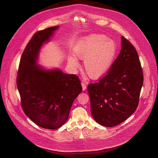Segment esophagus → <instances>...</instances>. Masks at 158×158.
Here are the masks:
<instances>
[{"label":"esophagus","mask_w":158,"mask_h":158,"mask_svg":"<svg viewBox=\"0 0 158 158\" xmlns=\"http://www.w3.org/2000/svg\"><path fill=\"white\" fill-rule=\"evenodd\" d=\"M81 85H82V87L83 91H84V90H85V89H86V84L84 83V82H81Z\"/></svg>","instance_id":"esophagus-1"}]
</instances>
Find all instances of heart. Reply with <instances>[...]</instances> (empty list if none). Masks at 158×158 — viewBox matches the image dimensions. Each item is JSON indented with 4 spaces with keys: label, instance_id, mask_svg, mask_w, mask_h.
Masks as SVG:
<instances>
[{
    "label": "heart",
    "instance_id": "heart-1",
    "mask_svg": "<svg viewBox=\"0 0 158 158\" xmlns=\"http://www.w3.org/2000/svg\"><path fill=\"white\" fill-rule=\"evenodd\" d=\"M116 52L115 42L103 34H91L81 39L74 49V55L84 59L83 68L91 78H98L106 74L113 62ZM69 64L77 69L79 64L77 59L70 56Z\"/></svg>",
    "mask_w": 158,
    "mask_h": 158
}]
</instances>
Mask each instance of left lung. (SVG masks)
<instances>
[{
    "label": "left lung",
    "instance_id": "obj_1",
    "mask_svg": "<svg viewBox=\"0 0 158 158\" xmlns=\"http://www.w3.org/2000/svg\"><path fill=\"white\" fill-rule=\"evenodd\" d=\"M143 84L138 52L121 37V49L106 76L87 87L94 119L105 127H114L136 110Z\"/></svg>",
    "mask_w": 158,
    "mask_h": 158
}]
</instances>
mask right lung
Instances as JSON below:
<instances>
[{"mask_svg": "<svg viewBox=\"0 0 158 158\" xmlns=\"http://www.w3.org/2000/svg\"><path fill=\"white\" fill-rule=\"evenodd\" d=\"M58 28L49 27L34 35L22 55L17 77L24 113L35 124L48 129H58L66 122L74 99L82 91L76 75L38 65L40 49Z\"/></svg>", "mask_w": 158, "mask_h": 158, "instance_id": "obj_1", "label": "right lung"}]
</instances>
